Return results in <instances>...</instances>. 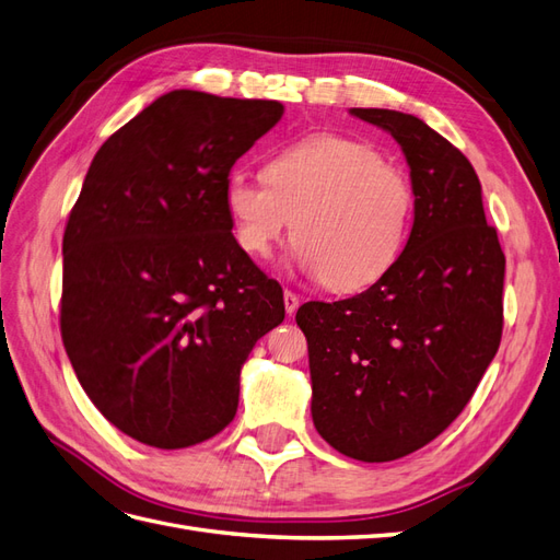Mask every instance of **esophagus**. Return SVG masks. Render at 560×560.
<instances>
[{"label":"esophagus","mask_w":560,"mask_h":560,"mask_svg":"<svg viewBox=\"0 0 560 560\" xmlns=\"http://www.w3.org/2000/svg\"><path fill=\"white\" fill-rule=\"evenodd\" d=\"M299 303H301L299 294L284 290V311H287V315H294L296 308H299Z\"/></svg>","instance_id":"obj_1"}]
</instances>
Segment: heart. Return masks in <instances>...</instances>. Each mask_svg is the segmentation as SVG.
<instances>
[{
	"label": "heart",
	"mask_w": 560,
	"mask_h": 560,
	"mask_svg": "<svg viewBox=\"0 0 560 560\" xmlns=\"http://www.w3.org/2000/svg\"><path fill=\"white\" fill-rule=\"evenodd\" d=\"M224 202L235 243L266 259L294 229V261L334 292L383 280L409 243L416 191L376 147L315 132L270 159L266 175L233 171Z\"/></svg>",
	"instance_id": "heart-1"
}]
</instances>
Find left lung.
Masks as SVG:
<instances>
[{
  "label": "left lung",
  "mask_w": 560,
  "mask_h": 560,
  "mask_svg": "<svg viewBox=\"0 0 560 560\" xmlns=\"http://www.w3.org/2000/svg\"><path fill=\"white\" fill-rule=\"evenodd\" d=\"M393 135L416 214L389 273L343 301H308L315 430L338 453L389 463L442 434L471 399L502 336L504 254L481 182L460 149L418 116L350 109Z\"/></svg>",
  "instance_id": "left-lung-1"
}]
</instances>
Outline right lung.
<instances>
[{"label": "right lung", "instance_id": "right-lung-1", "mask_svg": "<svg viewBox=\"0 0 560 560\" xmlns=\"http://www.w3.org/2000/svg\"><path fill=\"white\" fill-rule=\"evenodd\" d=\"M282 112L165 93L97 149L67 219V358L97 411L147 446L222 432L247 354L284 319L282 287L235 243L224 202L233 163Z\"/></svg>", "mask_w": 560, "mask_h": 560}]
</instances>
